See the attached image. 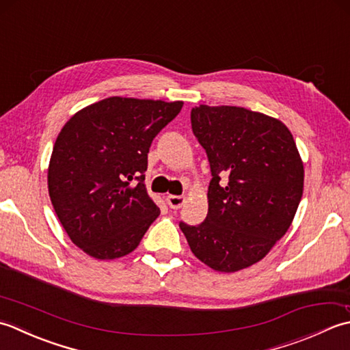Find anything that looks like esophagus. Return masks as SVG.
I'll return each instance as SVG.
<instances>
[{
  "instance_id": "34e87169",
  "label": "esophagus",
  "mask_w": 350,
  "mask_h": 350,
  "mask_svg": "<svg viewBox=\"0 0 350 350\" xmlns=\"http://www.w3.org/2000/svg\"><path fill=\"white\" fill-rule=\"evenodd\" d=\"M166 202H167V205L170 206V208L178 210V208H181V206L184 205L185 198L184 196H176V195H167L166 196Z\"/></svg>"
}]
</instances>
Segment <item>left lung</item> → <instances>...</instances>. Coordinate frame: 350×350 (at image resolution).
Returning <instances> with one entry per match:
<instances>
[{"instance_id": "1", "label": "left lung", "mask_w": 350, "mask_h": 350, "mask_svg": "<svg viewBox=\"0 0 350 350\" xmlns=\"http://www.w3.org/2000/svg\"><path fill=\"white\" fill-rule=\"evenodd\" d=\"M190 120L213 178L205 220L180 228L204 265L239 272L265 258L293 222L304 163L288 128L262 113L199 105Z\"/></svg>"}]
</instances>
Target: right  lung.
I'll return each instance as SVG.
<instances>
[{"label": "right lung", "instance_id": "add662e5", "mask_svg": "<svg viewBox=\"0 0 350 350\" xmlns=\"http://www.w3.org/2000/svg\"><path fill=\"white\" fill-rule=\"evenodd\" d=\"M183 101L111 96L84 107L57 135L48 191L72 243L96 260L133 252L160 208L145 170L152 140Z\"/></svg>", "mask_w": 350, "mask_h": 350}]
</instances>
